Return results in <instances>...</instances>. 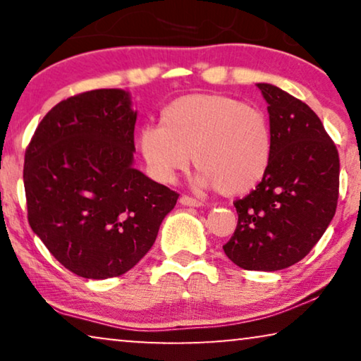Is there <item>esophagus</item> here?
Returning <instances> with one entry per match:
<instances>
[{
  "mask_svg": "<svg viewBox=\"0 0 361 361\" xmlns=\"http://www.w3.org/2000/svg\"><path fill=\"white\" fill-rule=\"evenodd\" d=\"M179 202L180 205H185V207H202V200H197L194 197H189V195H182Z\"/></svg>",
  "mask_w": 361,
  "mask_h": 361,
  "instance_id": "1",
  "label": "esophagus"
}]
</instances>
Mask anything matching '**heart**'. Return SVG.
Instances as JSON below:
<instances>
[{"instance_id": "obj_1", "label": "heart", "mask_w": 361, "mask_h": 361, "mask_svg": "<svg viewBox=\"0 0 361 361\" xmlns=\"http://www.w3.org/2000/svg\"><path fill=\"white\" fill-rule=\"evenodd\" d=\"M137 149L157 180H174L192 152L200 169L197 184L241 195L266 174L271 130L256 106L219 93H194L169 103L161 113V125L142 126Z\"/></svg>"}]
</instances>
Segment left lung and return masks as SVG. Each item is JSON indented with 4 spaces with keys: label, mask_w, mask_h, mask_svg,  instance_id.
Listing matches in <instances>:
<instances>
[{
    "label": "left lung",
    "mask_w": 361,
    "mask_h": 361,
    "mask_svg": "<svg viewBox=\"0 0 361 361\" xmlns=\"http://www.w3.org/2000/svg\"><path fill=\"white\" fill-rule=\"evenodd\" d=\"M268 103L269 166L256 190L235 202L238 225L225 255L250 271H278L322 238L338 200L340 161L319 116L271 83H256Z\"/></svg>",
    "instance_id": "8db88e82"
}]
</instances>
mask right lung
I'll list each match as a JSON object with an SVG mask.
<instances>
[{"instance_id": "obj_1", "label": "right lung", "mask_w": 361, "mask_h": 361, "mask_svg": "<svg viewBox=\"0 0 361 361\" xmlns=\"http://www.w3.org/2000/svg\"><path fill=\"white\" fill-rule=\"evenodd\" d=\"M136 118L130 92L92 90L54 106L29 142V225L82 278H115L140 263L179 197L135 167Z\"/></svg>"}]
</instances>
